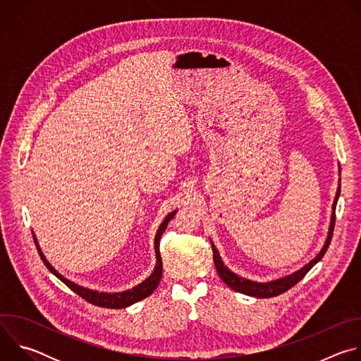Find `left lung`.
Instances as JSON below:
<instances>
[{
    "label": "left lung",
    "mask_w": 361,
    "mask_h": 361,
    "mask_svg": "<svg viewBox=\"0 0 361 361\" xmlns=\"http://www.w3.org/2000/svg\"><path fill=\"white\" fill-rule=\"evenodd\" d=\"M338 195H340V184H338V188H337V192H336V198H334V202H333V214H331V221H330V227H329V234H327V238H326V243L322 248V251L314 257V259L305 264L302 269L297 270L295 273L290 274V276H286V277H281V279H277V280H273V281H267V283H257V281H252V280H247V279H243L240 276H237L235 273H233L228 267L224 266L221 257L216 248V245L213 244L212 241V248H213V259H214V264H216V270L219 273V276L221 277V280L234 291L237 293H243V294H247V295H251V297H257V298H270V297H276V295H280L283 294L284 291L290 290L293 286H295L308 271H310L313 269V266H316L322 259L323 255L326 254L329 245H330V241H331V237H333V230H334V223H336V205H337V200H338Z\"/></svg>",
    "instance_id": "1"
}]
</instances>
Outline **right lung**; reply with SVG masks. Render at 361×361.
Listing matches in <instances>:
<instances>
[{
    "mask_svg": "<svg viewBox=\"0 0 361 361\" xmlns=\"http://www.w3.org/2000/svg\"><path fill=\"white\" fill-rule=\"evenodd\" d=\"M177 212H171L166 219L164 221L160 224V228L156 234V238H154V250H156V257H157V264H156V269H154V271L151 273V276L148 279H145L142 283H140L138 286L127 290V291H121V293H98V291H94V290H90V288H85V287H81L73 281H70L68 279L63 277L53 266H51L45 255L42 254L38 243H37V238L34 235V241L37 244V250L41 255V260L44 262V264L47 266V269L53 273L56 277H59L67 287H70L74 293H77L80 297H82L84 300H87L88 302L94 304V305H98V307H106V308H124V307H128L145 297H148L149 294H152V291L156 290L160 284V280H161V276H163V263H161V255H160V238L163 235V233L166 231L167 226H169V221L176 216Z\"/></svg>",
    "mask_w": 361,
    "mask_h": 361,
    "instance_id": "obj_1",
    "label": "right lung"
}]
</instances>
